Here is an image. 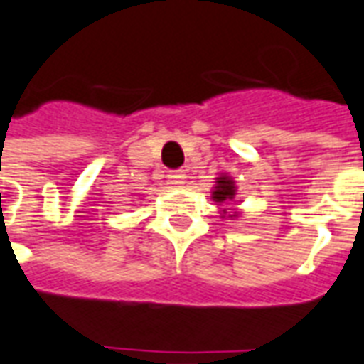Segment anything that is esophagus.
Here are the masks:
<instances>
[{"instance_id": "1", "label": "esophagus", "mask_w": 364, "mask_h": 364, "mask_svg": "<svg viewBox=\"0 0 364 364\" xmlns=\"http://www.w3.org/2000/svg\"><path fill=\"white\" fill-rule=\"evenodd\" d=\"M184 178H186L184 171H171V172H168V182H171L172 186L184 184Z\"/></svg>"}]
</instances>
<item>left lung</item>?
<instances>
[{"label":"left lung","instance_id":"left-lung-1","mask_svg":"<svg viewBox=\"0 0 364 364\" xmlns=\"http://www.w3.org/2000/svg\"><path fill=\"white\" fill-rule=\"evenodd\" d=\"M234 193H236V188H234V182L230 178H226V176H220L217 180V188H215V192H213V199L218 201V203H224V201H228V199L234 198Z\"/></svg>","mask_w":364,"mask_h":364}]
</instances>
